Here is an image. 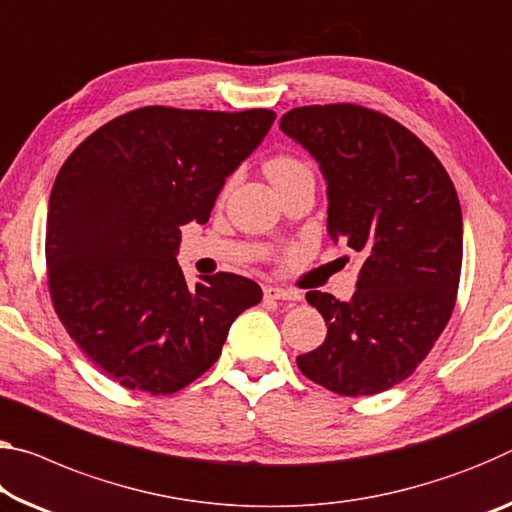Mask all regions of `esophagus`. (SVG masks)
I'll use <instances>...</instances> for the list:
<instances>
[{
  "mask_svg": "<svg viewBox=\"0 0 512 512\" xmlns=\"http://www.w3.org/2000/svg\"><path fill=\"white\" fill-rule=\"evenodd\" d=\"M264 298L269 300H298V291L294 289H285V287H278V285H266L264 287Z\"/></svg>",
  "mask_w": 512,
  "mask_h": 512,
  "instance_id": "obj_1",
  "label": "esophagus"
}]
</instances>
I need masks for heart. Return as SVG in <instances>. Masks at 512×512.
<instances>
[{
	"label": "heart",
	"mask_w": 512,
	"mask_h": 512,
	"mask_svg": "<svg viewBox=\"0 0 512 512\" xmlns=\"http://www.w3.org/2000/svg\"><path fill=\"white\" fill-rule=\"evenodd\" d=\"M300 170H307V166L300 159L289 157V154H275L273 159L266 161V175H269L273 184L285 180L289 175L300 173Z\"/></svg>",
	"instance_id": "obj_1"
}]
</instances>
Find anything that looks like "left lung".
Segmentation results:
<instances>
[{"label": "left lung", "mask_w": 512, "mask_h": 512, "mask_svg": "<svg viewBox=\"0 0 512 512\" xmlns=\"http://www.w3.org/2000/svg\"><path fill=\"white\" fill-rule=\"evenodd\" d=\"M280 129L319 161L330 239L364 255L351 300L305 294L326 319L328 335L296 364L339 396L385 392L424 362L456 305V186L408 127L360 104L291 109Z\"/></svg>", "instance_id": "left-lung-1"}]
</instances>
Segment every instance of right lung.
<instances>
[{"mask_svg": "<svg viewBox=\"0 0 512 512\" xmlns=\"http://www.w3.org/2000/svg\"><path fill=\"white\" fill-rule=\"evenodd\" d=\"M275 113L143 107L81 141L56 175L45 259L52 305L97 369L127 389L173 394L221 355L257 282L177 264L180 227L207 223L225 177Z\"/></svg>", "mask_w": 512, "mask_h": 512, "instance_id": "right-lung-1", "label": "right lung"}]
</instances>
